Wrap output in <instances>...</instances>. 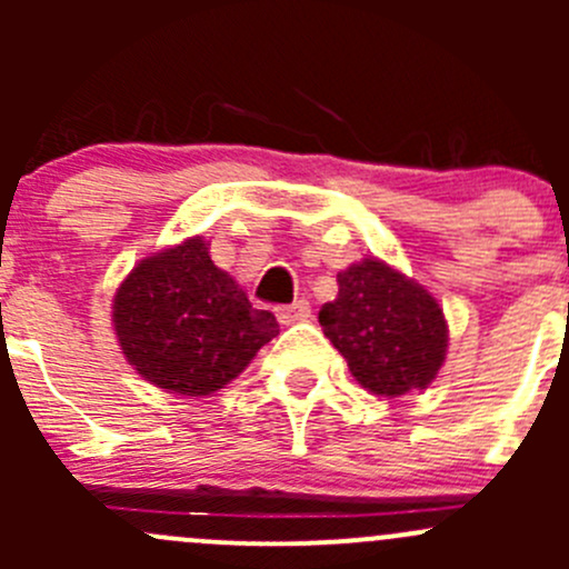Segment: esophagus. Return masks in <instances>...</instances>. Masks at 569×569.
Masks as SVG:
<instances>
[{"mask_svg": "<svg viewBox=\"0 0 569 569\" xmlns=\"http://www.w3.org/2000/svg\"><path fill=\"white\" fill-rule=\"evenodd\" d=\"M274 313H278V319L286 321V325H291V321H306L311 317V302L297 300L291 302V306H280Z\"/></svg>", "mask_w": 569, "mask_h": 569, "instance_id": "1", "label": "esophagus"}]
</instances>
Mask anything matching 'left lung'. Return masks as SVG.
<instances>
[{
	"mask_svg": "<svg viewBox=\"0 0 569 569\" xmlns=\"http://www.w3.org/2000/svg\"><path fill=\"white\" fill-rule=\"evenodd\" d=\"M319 325L355 380L377 396L427 388L449 347L438 300L377 258L338 274V297L321 308Z\"/></svg>",
	"mask_w": 569,
	"mask_h": 569,
	"instance_id": "8db88e82",
	"label": "left lung"
}]
</instances>
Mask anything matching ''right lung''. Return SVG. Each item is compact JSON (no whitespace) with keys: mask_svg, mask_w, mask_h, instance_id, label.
<instances>
[{"mask_svg":"<svg viewBox=\"0 0 569 569\" xmlns=\"http://www.w3.org/2000/svg\"><path fill=\"white\" fill-rule=\"evenodd\" d=\"M126 360L159 388L209 396L228 386L278 336L200 237L146 258L120 283L112 308Z\"/></svg>","mask_w":569,"mask_h":569,"instance_id":"right-lung-1","label":"right lung"}]
</instances>
